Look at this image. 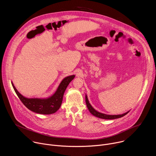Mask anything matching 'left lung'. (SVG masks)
<instances>
[{"instance_id": "1", "label": "left lung", "mask_w": 156, "mask_h": 156, "mask_svg": "<svg viewBox=\"0 0 156 156\" xmlns=\"http://www.w3.org/2000/svg\"><path fill=\"white\" fill-rule=\"evenodd\" d=\"M85 99H86V104L87 107L89 111L90 112V113L92 115H93L94 116H95L96 117H98V118H100V119H102L112 120V119H116L121 118V117L125 116V115H126L129 112V111H128V112H125L123 114H120V115H107V114H102V113H101V112H98V111H97L96 110H95L93 107V106L90 104V102H89L88 99H87V96L86 94L85 96Z\"/></svg>"}]
</instances>
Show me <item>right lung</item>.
I'll use <instances>...</instances> for the list:
<instances>
[{
	"mask_svg": "<svg viewBox=\"0 0 156 156\" xmlns=\"http://www.w3.org/2000/svg\"><path fill=\"white\" fill-rule=\"evenodd\" d=\"M75 77V75H73L64 78L58 85L56 91L52 96L46 98H26L18 91L13 82H12V84L19 99L29 110L37 114L49 115L54 114L59 109L66 88Z\"/></svg>",
	"mask_w": 156,
	"mask_h": 156,
	"instance_id": "add662e5",
	"label": "right lung"
}]
</instances>
